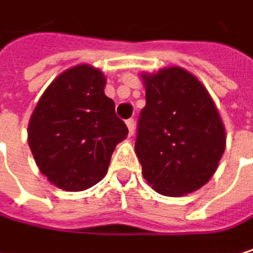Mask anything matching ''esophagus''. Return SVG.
Wrapping results in <instances>:
<instances>
[{
  "label": "esophagus",
  "mask_w": 253,
  "mask_h": 253,
  "mask_svg": "<svg viewBox=\"0 0 253 253\" xmlns=\"http://www.w3.org/2000/svg\"><path fill=\"white\" fill-rule=\"evenodd\" d=\"M126 124H127V129H129V136H133L135 135V120L129 118L126 121Z\"/></svg>",
  "instance_id": "34e87169"
}]
</instances>
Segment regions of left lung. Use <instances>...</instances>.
Instances as JSON below:
<instances>
[{"instance_id": "8db88e82", "label": "left lung", "mask_w": 253, "mask_h": 253, "mask_svg": "<svg viewBox=\"0 0 253 253\" xmlns=\"http://www.w3.org/2000/svg\"><path fill=\"white\" fill-rule=\"evenodd\" d=\"M147 105L135 142L145 181L178 197L202 188L225 150V129L206 87L188 71L170 66L142 74Z\"/></svg>"}]
</instances>
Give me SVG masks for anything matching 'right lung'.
<instances>
[{"mask_svg":"<svg viewBox=\"0 0 253 253\" xmlns=\"http://www.w3.org/2000/svg\"><path fill=\"white\" fill-rule=\"evenodd\" d=\"M105 75L90 65L62 72L42 93L28 126L40 172L57 188L83 191L97 184L129 130L115 115Z\"/></svg>","mask_w":253,"mask_h":253,"instance_id":"add662e5","label":"right lung"}]
</instances>
